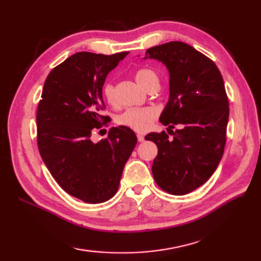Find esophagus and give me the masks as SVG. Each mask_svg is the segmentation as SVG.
<instances>
[{
  "instance_id": "obj_1",
  "label": "esophagus",
  "mask_w": 261,
  "mask_h": 261,
  "mask_svg": "<svg viewBox=\"0 0 261 261\" xmlns=\"http://www.w3.org/2000/svg\"><path fill=\"white\" fill-rule=\"evenodd\" d=\"M137 138H138V141L139 142H142V141H145V136L143 135H137Z\"/></svg>"
}]
</instances>
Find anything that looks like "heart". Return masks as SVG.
<instances>
[{"label":"heart","instance_id":"heart-1","mask_svg":"<svg viewBox=\"0 0 261 261\" xmlns=\"http://www.w3.org/2000/svg\"><path fill=\"white\" fill-rule=\"evenodd\" d=\"M138 84L145 90H149L153 85H159V79L156 71L151 68H140L135 74ZM103 96L111 105L116 104L115 87L112 83H105L103 86ZM157 118L156 110L151 108H134L126 110L119 116V123L130 127L137 132H146L150 129L154 119Z\"/></svg>","mask_w":261,"mask_h":261}]
</instances>
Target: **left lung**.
Instances as JSON below:
<instances>
[{
    "label": "left lung",
    "instance_id": "1",
    "mask_svg": "<svg viewBox=\"0 0 261 261\" xmlns=\"http://www.w3.org/2000/svg\"><path fill=\"white\" fill-rule=\"evenodd\" d=\"M145 59L162 62L169 71V99L159 121L174 129L146 139L158 147L152 175L163 191L185 195L202 186L223 156L229 99L219 68L208 57L181 41L149 48Z\"/></svg>",
    "mask_w": 261,
    "mask_h": 261
}]
</instances>
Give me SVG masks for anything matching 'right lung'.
Instances as JSON below:
<instances>
[{
	"label": "right lung",
	"mask_w": 261,
	"mask_h": 261,
	"mask_svg": "<svg viewBox=\"0 0 261 261\" xmlns=\"http://www.w3.org/2000/svg\"><path fill=\"white\" fill-rule=\"evenodd\" d=\"M127 51L74 54L47 76L37 110V143L43 163L69 195L96 204L115 195L126 160L137 145L130 127H111L97 143L94 130L109 116L102 90L105 79Z\"/></svg>",
	"instance_id": "obj_1"
}]
</instances>
